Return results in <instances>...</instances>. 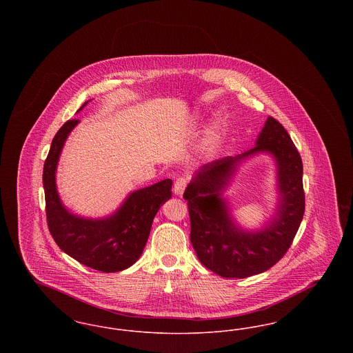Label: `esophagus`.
<instances>
[{"label": "esophagus", "instance_id": "34e87169", "mask_svg": "<svg viewBox=\"0 0 353 353\" xmlns=\"http://www.w3.org/2000/svg\"><path fill=\"white\" fill-rule=\"evenodd\" d=\"M188 183H189V179H188L186 176L177 177L176 181H174V186H173L174 193H176L177 196H183V193H184L185 188H186Z\"/></svg>", "mask_w": 353, "mask_h": 353}]
</instances>
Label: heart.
Masks as SVG:
<instances>
[{"label": "heart", "instance_id": "b5f03b06", "mask_svg": "<svg viewBox=\"0 0 353 353\" xmlns=\"http://www.w3.org/2000/svg\"><path fill=\"white\" fill-rule=\"evenodd\" d=\"M219 134L217 132H213V134L209 136V139L206 140V151L214 152L219 148Z\"/></svg>", "mask_w": 353, "mask_h": 353}]
</instances>
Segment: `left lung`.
Instances as JSON below:
<instances>
[{
  "mask_svg": "<svg viewBox=\"0 0 353 353\" xmlns=\"http://www.w3.org/2000/svg\"><path fill=\"white\" fill-rule=\"evenodd\" d=\"M256 151H269L276 157L281 200L268 228L246 234L232 223L219 196L236 163ZM184 197L190 217V241L202 265L223 278L261 274L283 258L301 226L304 214L302 157L285 127L269 117L255 147L202 165L186 186Z\"/></svg>",
  "mask_w": 353,
  "mask_h": 353,
  "instance_id": "1",
  "label": "left lung"
}]
</instances>
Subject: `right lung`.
<instances>
[{
  "mask_svg": "<svg viewBox=\"0 0 353 353\" xmlns=\"http://www.w3.org/2000/svg\"><path fill=\"white\" fill-rule=\"evenodd\" d=\"M87 101L79 108V111ZM79 120H68L51 141L43 165L46 219L50 234L62 252L84 266L101 272L128 269L141 255L151 232L152 222L172 196L167 179L128 196L118 212L105 219H85L68 213L55 186V169L68 134Z\"/></svg>",
  "mask_w": 353,
  "mask_h": 353,
  "instance_id": "add662e5",
  "label": "right lung"
}]
</instances>
